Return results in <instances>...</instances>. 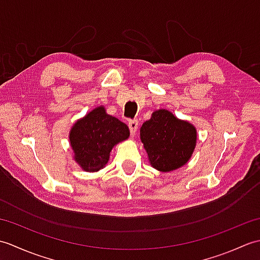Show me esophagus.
I'll return each instance as SVG.
<instances>
[{
    "label": "esophagus",
    "mask_w": 260,
    "mask_h": 260,
    "mask_svg": "<svg viewBox=\"0 0 260 260\" xmlns=\"http://www.w3.org/2000/svg\"><path fill=\"white\" fill-rule=\"evenodd\" d=\"M137 126H139V121L137 119H131L128 121V127H129V132H131V135H135L136 132H137Z\"/></svg>",
    "instance_id": "obj_1"
}]
</instances>
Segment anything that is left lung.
Listing matches in <instances>:
<instances>
[{
  "label": "left lung",
  "mask_w": 260,
  "mask_h": 260,
  "mask_svg": "<svg viewBox=\"0 0 260 260\" xmlns=\"http://www.w3.org/2000/svg\"><path fill=\"white\" fill-rule=\"evenodd\" d=\"M141 140L153 168L162 172L179 169L189 161L197 143V131L165 109L152 114L141 127Z\"/></svg>",
  "instance_id": "8db88e82"
}]
</instances>
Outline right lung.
Listing matches in <instances>:
<instances>
[{
	"label": "right lung",
	"mask_w": 260,
	"mask_h": 260,
	"mask_svg": "<svg viewBox=\"0 0 260 260\" xmlns=\"http://www.w3.org/2000/svg\"><path fill=\"white\" fill-rule=\"evenodd\" d=\"M128 136V126L107 115L101 106L77 121L69 139L77 163L82 170L95 172L107 164L114 145Z\"/></svg>",
	"instance_id": "add662e5"
}]
</instances>
